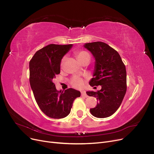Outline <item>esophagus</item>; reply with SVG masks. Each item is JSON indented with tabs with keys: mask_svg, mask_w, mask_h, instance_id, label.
<instances>
[{
	"mask_svg": "<svg viewBox=\"0 0 154 154\" xmlns=\"http://www.w3.org/2000/svg\"><path fill=\"white\" fill-rule=\"evenodd\" d=\"M81 95H82V96L85 97H88V94H87L85 91H82L81 92Z\"/></svg>",
	"mask_w": 154,
	"mask_h": 154,
	"instance_id": "34e87169",
	"label": "esophagus"
}]
</instances>
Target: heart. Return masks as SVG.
<instances>
[{
	"mask_svg": "<svg viewBox=\"0 0 154 154\" xmlns=\"http://www.w3.org/2000/svg\"><path fill=\"white\" fill-rule=\"evenodd\" d=\"M75 55H76L77 59L79 60V61L81 63L84 60H85V59L90 58L89 53L84 50L77 51L75 53ZM65 60H66V57H64L61 61V66H63V65L65 61ZM71 84L73 87H74V88L79 89V88H82L84 82V81L82 78L79 77H73V79H72Z\"/></svg>",
	"mask_w": 154,
	"mask_h": 154,
	"instance_id": "obj_1",
	"label": "heart"
}]
</instances>
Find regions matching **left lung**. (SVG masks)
<instances>
[{
  "label": "left lung",
  "instance_id": "8db88e82",
  "mask_svg": "<svg viewBox=\"0 0 154 154\" xmlns=\"http://www.w3.org/2000/svg\"><path fill=\"white\" fill-rule=\"evenodd\" d=\"M95 59L93 77L89 81L91 86L101 85L97 92L87 91L89 96L96 97L97 106L90 109L96 118L111 116L121 105L126 91V71L119 53L103 42L85 43Z\"/></svg>",
  "mask_w": 154,
  "mask_h": 154
}]
</instances>
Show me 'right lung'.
I'll return each mask as SVG.
<instances>
[{
    "label": "right lung",
    "mask_w": 154,
    "mask_h": 154,
    "mask_svg": "<svg viewBox=\"0 0 154 154\" xmlns=\"http://www.w3.org/2000/svg\"><path fill=\"white\" fill-rule=\"evenodd\" d=\"M73 45L50 44L36 52L29 62V82L36 101L45 114L60 119L67 116L81 92L70 88L58 91L53 79L60 73L63 56Z\"/></svg>",
    "instance_id": "right-lung-1"
}]
</instances>
